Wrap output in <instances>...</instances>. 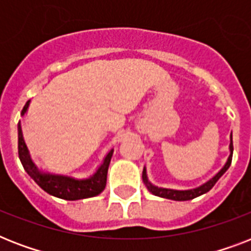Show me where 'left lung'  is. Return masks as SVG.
Wrapping results in <instances>:
<instances>
[{"label": "left lung", "mask_w": 251, "mask_h": 251, "mask_svg": "<svg viewBox=\"0 0 251 251\" xmlns=\"http://www.w3.org/2000/svg\"><path fill=\"white\" fill-rule=\"evenodd\" d=\"M229 156H228V160L224 164V167L220 169V171L211 177L208 181L203 182L202 185H199L197 187H191V189H183V190H177V189H168V187H159L156 185H153L149 181V177H147V172H146V167L143 168V173H142V178H143V182L147 186L150 193H152L153 195L156 197H161V198L172 199V201H190V199H194L199 195L204 194L207 191H210L214 185L218 182V179L222 177L228 168L230 167V163H232V155H233V142H232V134H230V143H229Z\"/></svg>", "instance_id": "left-lung-1"}]
</instances>
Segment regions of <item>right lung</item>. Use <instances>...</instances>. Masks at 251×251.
Segmentation results:
<instances>
[{"label":"right lung","mask_w":251,"mask_h":251,"mask_svg":"<svg viewBox=\"0 0 251 251\" xmlns=\"http://www.w3.org/2000/svg\"><path fill=\"white\" fill-rule=\"evenodd\" d=\"M28 106L29 100L23 106V110L21 113L22 116H25ZM18 153H19V159H21L25 171L31 176V178L43 190L53 197H57V198L66 199V201H78V199L96 197L105 189L108 167H109L110 159L113 155V149L106 153L102 163L99 165L94 175H91L87 178H75L72 176L49 173V172L39 169L31 159L25 138H23V133H22L21 121H19L18 124Z\"/></svg>","instance_id":"right-lung-1"}]
</instances>
